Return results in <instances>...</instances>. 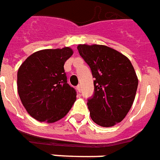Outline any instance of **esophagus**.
Wrapping results in <instances>:
<instances>
[{
	"instance_id": "34e87169",
	"label": "esophagus",
	"mask_w": 160,
	"mask_h": 160,
	"mask_svg": "<svg viewBox=\"0 0 160 160\" xmlns=\"http://www.w3.org/2000/svg\"><path fill=\"white\" fill-rule=\"evenodd\" d=\"M77 89L78 90V92H80V91H81V85L77 86Z\"/></svg>"
}]
</instances>
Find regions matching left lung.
I'll use <instances>...</instances> for the list:
<instances>
[{"mask_svg": "<svg viewBox=\"0 0 160 160\" xmlns=\"http://www.w3.org/2000/svg\"><path fill=\"white\" fill-rule=\"evenodd\" d=\"M79 54L91 69L95 93L87 105L92 121L109 128L125 118L132 107L138 78L130 60L102 45H78Z\"/></svg>", "mask_w": 160, "mask_h": 160, "instance_id": "left-lung-1", "label": "left lung"}]
</instances>
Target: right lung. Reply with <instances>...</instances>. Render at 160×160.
Wrapping results in <instances>:
<instances>
[{
    "label": "right lung",
    "mask_w": 160,
    "mask_h": 160,
    "mask_svg": "<svg viewBox=\"0 0 160 160\" xmlns=\"http://www.w3.org/2000/svg\"><path fill=\"white\" fill-rule=\"evenodd\" d=\"M73 54L70 47L32 53L17 73V89L24 108L38 122L53 123L68 114L77 92L67 83L64 65Z\"/></svg>",
    "instance_id": "right-lung-1"
}]
</instances>
